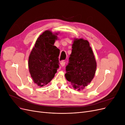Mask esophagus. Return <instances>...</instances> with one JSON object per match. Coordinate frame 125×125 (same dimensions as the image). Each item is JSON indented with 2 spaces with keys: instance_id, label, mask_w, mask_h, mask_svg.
Instances as JSON below:
<instances>
[{
  "instance_id": "esophagus-1",
  "label": "esophagus",
  "mask_w": 125,
  "mask_h": 125,
  "mask_svg": "<svg viewBox=\"0 0 125 125\" xmlns=\"http://www.w3.org/2000/svg\"><path fill=\"white\" fill-rule=\"evenodd\" d=\"M65 62H64V61H62V62H60V65H61V66L62 67H63L65 65Z\"/></svg>"
}]
</instances>
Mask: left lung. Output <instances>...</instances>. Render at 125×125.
<instances>
[{
	"label": "left lung",
	"mask_w": 125,
	"mask_h": 125,
	"mask_svg": "<svg viewBox=\"0 0 125 125\" xmlns=\"http://www.w3.org/2000/svg\"><path fill=\"white\" fill-rule=\"evenodd\" d=\"M96 62L89 42L83 39L74 38L72 45L69 62L66 66L65 77L80 91L91 82L95 74Z\"/></svg>",
	"instance_id": "left-lung-1"
}]
</instances>
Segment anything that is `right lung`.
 <instances>
[{
	"label": "right lung",
	"instance_id": "right-lung-1",
	"mask_svg": "<svg viewBox=\"0 0 125 125\" xmlns=\"http://www.w3.org/2000/svg\"><path fill=\"white\" fill-rule=\"evenodd\" d=\"M59 33L44 31L36 41L29 57L30 73L34 82L42 87L50 82L59 68L60 50L54 46Z\"/></svg>",
	"mask_w": 125,
	"mask_h": 125
}]
</instances>
